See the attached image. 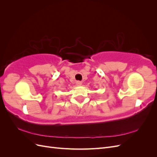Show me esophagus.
I'll list each match as a JSON object with an SVG mask.
<instances>
[{
	"instance_id": "obj_1",
	"label": "esophagus",
	"mask_w": 157,
	"mask_h": 157,
	"mask_svg": "<svg viewBox=\"0 0 157 157\" xmlns=\"http://www.w3.org/2000/svg\"><path fill=\"white\" fill-rule=\"evenodd\" d=\"M76 84H77V86H80L82 85V82H80V81H77V82H76Z\"/></svg>"
}]
</instances>
